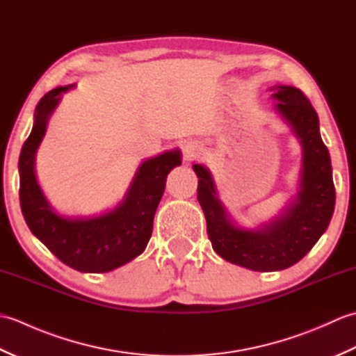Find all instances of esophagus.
Here are the masks:
<instances>
[{
  "label": "esophagus",
  "instance_id": "obj_1",
  "mask_svg": "<svg viewBox=\"0 0 356 356\" xmlns=\"http://www.w3.org/2000/svg\"><path fill=\"white\" fill-rule=\"evenodd\" d=\"M197 147L194 145V143H186V145L184 147V153H185V157H193L197 154Z\"/></svg>",
  "mask_w": 356,
  "mask_h": 356
}]
</instances>
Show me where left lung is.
I'll use <instances>...</instances> for the list:
<instances>
[{"label": "left lung", "instance_id": "1", "mask_svg": "<svg viewBox=\"0 0 356 356\" xmlns=\"http://www.w3.org/2000/svg\"><path fill=\"white\" fill-rule=\"evenodd\" d=\"M269 92L277 101L274 110L303 149L297 195L275 217L257 228L237 225L218 199L213 174L207 166L193 165L213 249L226 261L259 272L282 270L303 259L327 229L335 208L330 156L321 139L318 115L298 88L274 86Z\"/></svg>", "mask_w": 356, "mask_h": 356}]
</instances>
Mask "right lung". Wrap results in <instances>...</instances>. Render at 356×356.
Segmentation results:
<instances>
[{
    "label": "right lung",
    "instance_id": "obj_1",
    "mask_svg": "<svg viewBox=\"0 0 356 356\" xmlns=\"http://www.w3.org/2000/svg\"><path fill=\"white\" fill-rule=\"evenodd\" d=\"M73 87L53 88L36 105L32 133L19 154V203L30 231L51 254L79 272L101 274L124 266L145 251L166 176L182 163V154L176 148L145 159L124 199L102 214L67 217L56 213L36 180L35 159L50 116Z\"/></svg>",
    "mask_w": 356,
    "mask_h": 356
}]
</instances>
